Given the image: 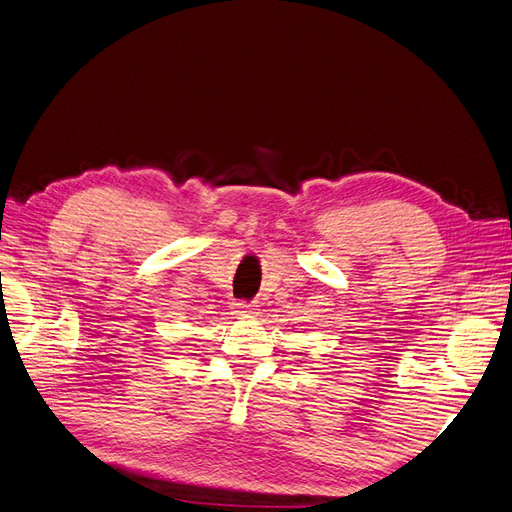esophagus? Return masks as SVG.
<instances>
[{
    "mask_svg": "<svg viewBox=\"0 0 512 512\" xmlns=\"http://www.w3.org/2000/svg\"><path fill=\"white\" fill-rule=\"evenodd\" d=\"M236 315L238 317H253L255 315V308L251 304L240 302V304H236Z\"/></svg>",
    "mask_w": 512,
    "mask_h": 512,
    "instance_id": "obj_1",
    "label": "esophagus"
}]
</instances>
